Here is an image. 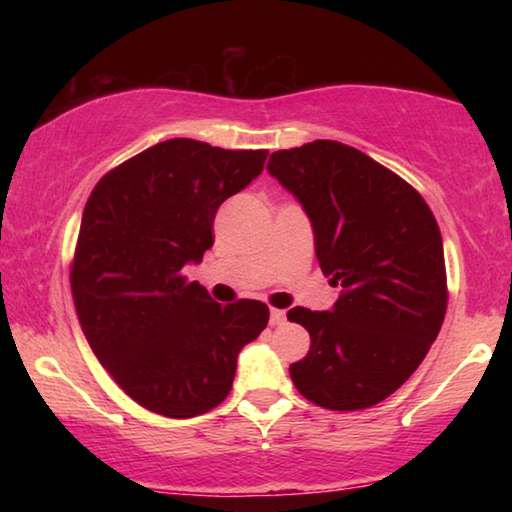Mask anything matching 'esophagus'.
Listing matches in <instances>:
<instances>
[{
  "label": "esophagus",
  "mask_w": 512,
  "mask_h": 512,
  "mask_svg": "<svg viewBox=\"0 0 512 512\" xmlns=\"http://www.w3.org/2000/svg\"><path fill=\"white\" fill-rule=\"evenodd\" d=\"M287 320V314L282 309H271V325H282Z\"/></svg>",
  "instance_id": "1"
}]
</instances>
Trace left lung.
Listing matches in <instances>:
<instances>
[{"instance_id":"1","label":"left lung","mask_w":512,"mask_h":512,"mask_svg":"<svg viewBox=\"0 0 512 512\" xmlns=\"http://www.w3.org/2000/svg\"><path fill=\"white\" fill-rule=\"evenodd\" d=\"M266 169L302 205L318 264L341 298L293 307L311 336L289 372L302 397L359 411L393 395L436 341L447 309L443 237L400 176L352 146L316 140L271 153Z\"/></svg>"}]
</instances>
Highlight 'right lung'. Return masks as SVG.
Here are the masks:
<instances>
[{"mask_svg": "<svg viewBox=\"0 0 512 512\" xmlns=\"http://www.w3.org/2000/svg\"><path fill=\"white\" fill-rule=\"evenodd\" d=\"M266 155L176 137L106 173L85 203L76 314L101 366L144 409L212 411L230 393L239 352L268 323L264 302L219 305L183 275L212 248L216 210L253 183Z\"/></svg>", "mask_w": 512, "mask_h": 512, "instance_id": "1", "label": "right lung"}]
</instances>
